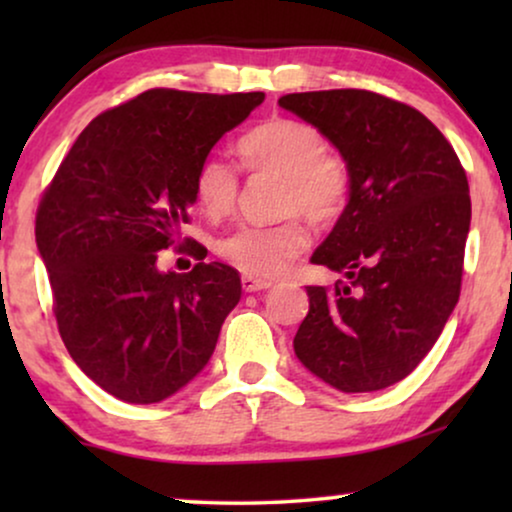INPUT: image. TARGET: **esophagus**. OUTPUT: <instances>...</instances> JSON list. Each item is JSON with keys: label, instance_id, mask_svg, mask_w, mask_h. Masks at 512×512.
Masks as SVG:
<instances>
[{"label": "esophagus", "instance_id": "1", "mask_svg": "<svg viewBox=\"0 0 512 512\" xmlns=\"http://www.w3.org/2000/svg\"><path fill=\"white\" fill-rule=\"evenodd\" d=\"M272 282L270 279H263V277H254V275H242V289L247 293H256V291H265L270 289Z\"/></svg>", "mask_w": 512, "mask_h": 512}]
</instances>
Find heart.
<instances>
[{"label":"heart","instance_id":"1","mask_svg":"<svg viewBox=\"0 0 512 512\" xmlns=\"http://www.w3.org/2000/svg\"><path fill=\"white\" fill-rule=\"evenodd\" d=\"M242 163L254 172L282 174L279 207L303 212L314 223L338 219L349 198V174L326 153V139L314 125L296 118H270L237 144ZM195 200L212 219L228 216L240 195V172L228 160L207 156L195 170ZM310 242L300 216H286L268 226H240L216 242V254L244 275L275 277Z\"/></svg>","mask_w":512,"mask_h":512}]
</instances>
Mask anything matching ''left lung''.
Segmentation results:
<instances>
[{
  "mask_svg": "<svg viewBox=\"0 0 512 512\" xmlns=\"http://www.w3.org/2000/svg\"><path fill=\"white\" fill-rule=\"evenodd\" d=\"M340 151L349 200L312 263L340 272L307 286L293 349L345 394L401 382L431 352L459 300L471 195L457 153L408 104L370 90L279 97Z\"/></svg>",
  "mask_w": 512,
  "mask_h": 512,
  "instance_id": "obj_1",
  "label": "left lung"
}]
</instances>
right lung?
<instances>
[{
    "mask_svg": "<svg viewBox=\"0 0 512 512\" xmlns=\"http://www.w3.org/2000/svg\"><path fill=\"white\" fill-rule=\"evenodd\" d=\"M265 100L153 88L81 132L37 209V247L69 356L107 394L160 403L202 373L240 303L237 270L158 268L188 223L193 179L214 144Z\"/></svg>",
    "mask_w": 512,
    "mask_h": 512,
    "instance_id": "obj_1",
    "label": "right lung"
}]
</instances>
